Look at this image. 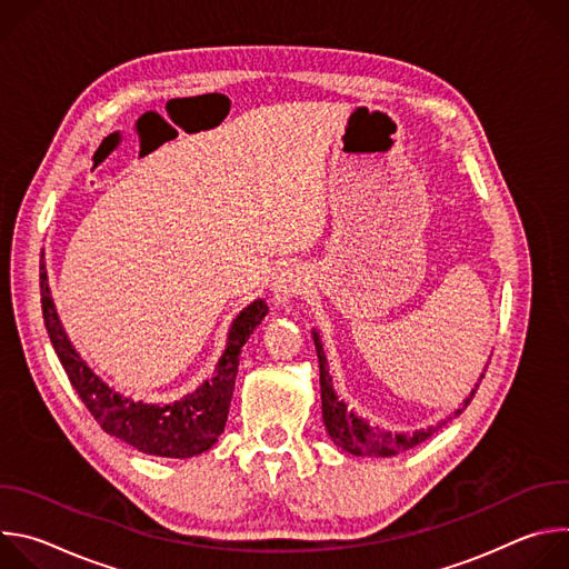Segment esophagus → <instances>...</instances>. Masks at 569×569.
Returning <instances> with one entry per match:
<instances>
[{"mask_svg":"<svg viewBox=\"0 0 569 569\" xmlns=\"http://www.w3.org/2000/svg\"><path fill=\"white\" fill-rule=\"evenodd\" d=\"M306 292V279L299 270H288L279 277L277 286H274V299L277 303L286 306L290 301H295L297 297H301Z\"/></svg>","mask_w":569,"mask_h":569,"instance_id":"34e87169","label":"esophagus"}]
</instances>
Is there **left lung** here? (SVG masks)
<instances>
[{
	"instance_id": "left-lung-1",
	"label": "left lung",
	"mask_w": 569,
	"mask_h": 569,
	"mask_svg": "<svg viewBox=\"0 0 569 569\" xmlns=\"http://www.w3.org/2000/svg\"><path fill=\"white\" fill-rule=\"evenodd\" d=\"M312 342H315V351H317V360H319V387H321V417H323V426H327V432L333 439V443L338 448H342L345 452H351L356 457H396V455H400L405 450H410V448L423 443L441 426H446L452 419V417H448L443 423L430 426L428 430H417L412 435L385 432L380 428H371L362 417L351 412L347 408V402L336 393L333 378H331L329 365H327V356H323L321 340H319L317 331H312ZM481 378H483V373H481ZM477 387L479 385H475L470 396L463 400V408L455 410V417H459L468 408V402L472 400Z\"/></svg>"
}]
</instances>
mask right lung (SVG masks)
I'll return each mask as SVG.
<instances>
[{
	"label": "right lung",
	"mask_w": 569,
	"mask_h": 569,
	"mask_svg": "<svg viewBox=\"0 0 569 569\" xmlns=\"http://www.w3.org/2000/svg\"><path fill=\"white\" fill-rule=\"evenodd\" d=\"M40 297L44 327L56 356L71 387L108 435L126 441L139 452L171 459L196 457L218 441L229 415L240 349L246 347L254 329L268 315V303L263 299L252 301L248 308L240 310V315H236L229 329L227 349L218 360L211 380L202 382L182 400L171 405H150L114 391L73 349L49 292L44 259H40Z\"/></svg>",
	"instance_id": "obj_1"
}]
</instances>
